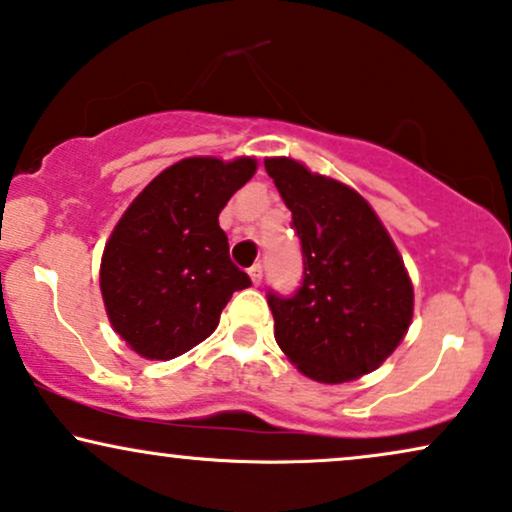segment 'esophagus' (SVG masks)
Listing matches in <instances>:
<instances>
[{
    "instance_id": "obj_1",
    "label": "esophagus",
    "mask_w": 512,
    "mask_h": 512,
    "mask_svg": "<svg viewBox=\"0 0 512 512\" xmlns=\"http://www.w3.org/2000/svg\"><path fill=\"white\" fill-rule=\"evenodd\" d=\"M262 264H252V267L248 269V276H250V281L255 283V286H260V281H262Z\"/></svg>"
}]
</instances>
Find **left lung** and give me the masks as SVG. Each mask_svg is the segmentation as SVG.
I'll use <instances>...</instances> for the list:
<instances>
[{
	"label": "left lung",
	"mask_w": 512,
	"mask_h": 512,
	"mask_svg": "<svg viewBox=\"0 0 512 512\" xmlns=\"http://www.w3.org/2000/svg\"><path fill=\"white\" fill-rule=\"evenodd\" d=\"M300 238L302 283L269 290L274 338L304 375L347 383L394 352L413 316V288L392 238L349 186L290 158L264 160Z\"/></svg>",
	"instance_id": "1"
}]
</instances>
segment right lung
<instances>
[{
	"label": "right lung",
	"instance_id": "right-lung-1",
	"mask_svg": "<svg viewBox=\"0 0 512 512\" xmlns=\"http://www.w3.org/2000/svg\"><path fill=\"white\" fill-rule=\"evenodd\" d=\"M255 170L252 158H186L160 172L115 226L101 293L113 328L141 357L189 352L215 331L231 295L250 286L217 217Z\"/></svg>",
	"mask_w": 512,
	"mask_h": 512
}]
</instances>
